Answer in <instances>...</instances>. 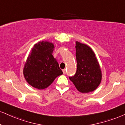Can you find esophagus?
<instances>
[{"label": "esophagus", "mask_w": 125, "mask_h": 125, "mask_svg": "<svg viewBox=\"0 0 125 125\" xmlns=\"http://www.w3.org/2000/svg\"><path fill=\"white\" fill-rule=\"evenodd\" d=\"M62 72H63V73H64V74H65V73H66V70H65V69H64V70H62Z\"/></svg>", "instance_id": "34e87169"}]
</instances>
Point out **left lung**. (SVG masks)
Listing matches in <instances>:
<instances>
[{"label": "left lung", "mask_w": 125, "mask_h": 125, "mask_svg": "<svg viewBox=\"0 0 125 125\" xmlns=\"http://www.w3.org/2000/svg\"><path fill=\"white\" fill-rule=\"evenodd\" d=\"M76 72L70 77L77 90L82 93L93 92L100 85L102 72L94 52L87 44L76 41Z\"/></svg>", "instance_id": "8db88e82"}]
</instances>
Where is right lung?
Returning a JSON list of instances; mask_svg holds the SVG:
<instances>
[{"mask_svg":"<svg viewBox=\"0 0 125 125\" xmlns=\"http://www.w3.org/2000/svg\"><path fill=\"white\" fill-rule=\"evenodd\" d=\"M54 45L48 41L39 42L32 47L23 69L28 83L33 87L44 89L49 87L63 72L54 57Z\"/></svg>","mask_w":125,"mask_h":125,"instance_id":"obj_1","label":"right lung"}]
</instances>
